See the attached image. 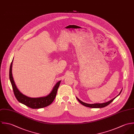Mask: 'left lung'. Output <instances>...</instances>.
Returning a JSON list of instances; mask_svg holds the SVG:
<instances>
[{
	"label": "left lung",
	"instance_id": "obj_1",
	"mask_svg": "<svg viewBox=\"0 0 134 134\" xmlns=\"http://www.w3.org/2000/svg\"><path fill=\"white\" fill-rule=\"evenodd\" d=\"M122 91V89L120 91V93L115 97H114V98L112 99L111 100H109V101H108L107 102L104 103H100H100H96V104H87V103H84V102H82L78 97H77V99H78V100L79 101V103H80L82 105H83V106H84L85 107H90V108H101L106 107L108 105H109L111 102H112L113 100L121 94Z\"/></svg>",
	"mask_w": 134,
	"mask_h": 134
}]
</instances>
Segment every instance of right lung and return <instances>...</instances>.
<instances>
[{
    "label": "right lung",
    "instance_id": "obj_1",
    "mask_svg": "<svg viewBox=\"0 0 134 134\" xmlns=\"http://www.w3.org/2000/svg\"><path fill=\"white\" fill-rule=\"evenodd\" d=\"M13 60V59L11 63L10 67L9 78L13 88L14 95L16 98L17 99V100L20 103L32 109L42 108L44 107H47L48 106H49L50 104H51L56 97L57 90L60 85L61 81H59L56 83V84L54 85L50 93L49 94L46 96L37 97V98H32V97L27 96L24 95L19 91L13 79L12 72Z\"/></svg>",
    "mask_w": 134,
    "mask_h": 134
}]
</instances>
